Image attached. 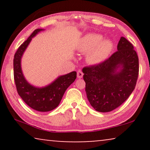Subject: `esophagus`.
<instances>
[{
    "label": "esophagus",
    "instance_id": "esophagus-1",
    "mask_svg": "<svg viewBox=\"0 0 150 150\" xmlns=\"http://www.w3.org/2000/svg\"><path fill=\"white\" fill-rule=\"evenodd\" d=\"M83 71H81V70H79L77 71V77L79 78V79H81V78H83Z\"/></svg>",
    "mask_w": 150,
    "mask_h": 150
}]
</instances>
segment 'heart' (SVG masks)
Segmentation results:
<instances>
[{
	"mask_svg": "<svg viewBox=\"0 0 150 150\" xmlns=\"http://www.w3.org/2000/svg\"><path fill=\"white\" fill-rule=\"evenodd\" d=\"M102 37L98 34H87L82 39L79 46L81 52H88V60L97 63L103 60L109 54L112 45L108 41H102Z\"/></svg>",
	"mask_w": 150,
	"mask_h": 150,
	"instance_id": "obj_1",
	"label": "heart"
}]
</instances>
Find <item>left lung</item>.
Returning a JSON list of instances; mask_svg holds the SVG:
<instances>
[{
    "mask_svg": "<svg viewBox=\"0 0 150 150\" xmlns=\"http://www.w3.org/2000/svg\"><path fill=\"white\" fill-rule=\"evenodd\" d=\"M139 58L134 46L121 37L117 51L98 64L83 67L85 91L91 106L110 112L128 99L139 76Z\"/></svg>",
    "mask_w": 150,
    "mask_h": 150,
    "instance_id": "8db88e82",
    "label": "left lung"
}]
</instances>
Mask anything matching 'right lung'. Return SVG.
Instances as JSON below:
<instances>
[{
	"instance_id": "add662e5",
	"label": "right lung",
	"mask_w": 150,
	"mask_h": 150,
	"mask_svg": "<svg viewBox=\"0 0 150 150\" xmlns=\"http://www.w3.org/2000/svg\"><path fill=\"white\" fill-rule=\"evenodd\" d=\"M43 30L42 28L35 30L29 38L18 48L14 54L13 76L17 91L24 102L33 109L47 112L58 106L65 91L76 79V72L71 71L67 74L61 76L53 83L42 88L34 87L26 81L21 69L22 54L32 38Z\"/></svg>"
}]
</instances>
